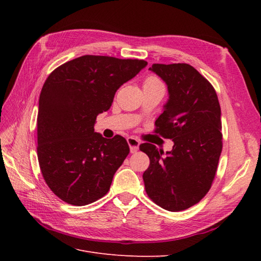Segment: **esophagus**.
<instances>
[{
  "mask_svg": "<svg viewBox=\"0 0 261 261\" xmlns=\"http://www.w3.org/2000/svg\"><path fill=\"white\" fill-rule=\"evenodd\" d=\"M127 144L129 146V150H130V153H135L138 151V148H139V144L140 141L136 138L134 137H128L127 138Z\"/></svg>",
  "mask_w": 261,
  "mask_h": 261,
  "instance_id": "34e87169",
  "label": "esophagus"
}]
</instances>
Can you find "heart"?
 Listing matches in <instances>:
<instances>
[{"instance_id": "obj_1", "label": "heart", "mask_w": 261, "mask_h": 261, "mask_svg": "<svg viewBox=\"0 0 261 261\" xmlns=\"http://www.w3.org/2000/svg\"><path fill=\"white\" fill-rule=\"evenodd\" d=\"M155 84H161V82L154 76H149L146 80L144 86H150V85H155Z\"/></svg>"}]
</instances>
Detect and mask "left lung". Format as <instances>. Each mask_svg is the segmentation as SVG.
<instances>
[{
    "label": "left lung",
    "instance_id": "left-lung-1",
    "mask_svg": "<svg viewBox=\"0 0 261 261\" xmlns=\"http://www.w3.org/2000/svg\"><path fill=\"white\" fill-rule=\"evenodd\" d=\"M167 84L169 99L155 120V133L174 143L163 152L141 144L149 168L143 178L148 196L169 211H181L209 192L222 151L221 109L212 85L185 63L149 68Z\"/></svg>",
    "mask_w": 261,
    "mask_h": 261
}]
</instances>
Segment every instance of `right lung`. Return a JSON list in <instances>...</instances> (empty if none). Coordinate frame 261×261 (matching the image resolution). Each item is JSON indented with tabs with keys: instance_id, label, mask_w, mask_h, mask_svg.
I'll list each match as a JSON object with an SVG mask.
<instances>
[{
	"instance_id": "right-lung-1",
	"label": "right lung",
	"mask_w": 261,
	"mask_h": 261,
	"mask_svg": "<svg viewBox=\"0 0 261 261\" xmlns=\"http://www.w3.org/2000/svg\"><path fill=\"white\" fill-rule=\"evenodd\" d=\"M148 63L84 55L55 68L39 98L38 160L45 183L60 199L85 206L103 197L129 153L126 139L94 132L97 115Z\"/></svg>"
}]
</instances>
